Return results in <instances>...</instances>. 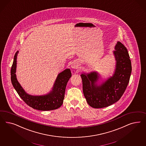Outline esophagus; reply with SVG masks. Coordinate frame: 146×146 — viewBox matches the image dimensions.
<instances>
[{"label":"esophagus","instance_id":"34e87169","mask_svg":"<svg viewBox=\"0 0 146 146\" xmlns=\"http://www.w3.org/2000/svg\"><path fill=\"white\" fill-rule=\"evenodd\" d=\"M71 68H73V69H76L78 68V65L76 64V63L75 62H73L72 64H71Z\"/></svg>","mask_w":146,"mask_h":146}]
</instances>
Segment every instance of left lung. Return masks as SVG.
<instances>
[{
  "instance_id": "left-lung-1",
  "label": "left lung",
  "mask_w": 146,
  "mask_h": 146,
  "mask_svg": "<svg viewBox=\"0 0 146 146\" xmlns=\"http://www.w3.org/2000/svg\"><path fill=\"white\" fill-rule=\"evenodd\" d=\"M113 54L115 65L112 76L101 82V75L97 71L81 74L84 97L94 108L107 107L119 101L128 85L132 65L127 50L118 41Z\"/></svg>"
}]
</instances>
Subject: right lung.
Returning <instances> with one entry per match:
<instances>
[{
	"instance_id": "right-lung-1",
	"label": "right lung",
	"mask_w": 146,
	"mask_h": 146,
	"mask_svg": "<svg viewBox=\"0 0 146 146\" xmlns=\"http://www.w3.org/2000/svg\"><path fill=\"white\" fill-rule=\"evenodd\" d=\"M18 53L19 51L14 57L11 70V79L14 88L20 97L28 106L36 110H52L60 108L63 103L67 84L72 76L70 69H65L58 74L52 88L48 94L43 95H31L26 92L17 78L15 73Z\"/></svg>"
}]
</instances>
